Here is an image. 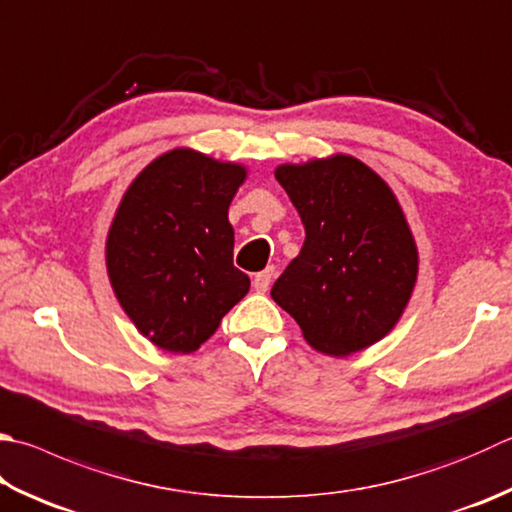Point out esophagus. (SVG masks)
<instances>
[{"label": "esophagus", "instance_id": "1", "mask_svg": "<svg viewBox=\"0 0 512 512\" xmlns=\"http://www.w3.org/2000/svg\"><path fill=\"white\" fill-rule=\"evenodd\" d=\"M274 276H276V269H274V267H267V269H263V272H258V274L254 276V281H252L256 292L265 294L267 289H269V285H272Z\"/></svg>", "mask_w": 512, "mask_h": 512}]
</instances>
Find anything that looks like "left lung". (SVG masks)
<instances>
[{
    "label": "left lung",
    "instance_id": "obj_1",
    "mask_svg": "<svg viewBox=\"0 0 512 512\" xmlns=\"http://www.w3.org/2000/svg\"><path fill=\"white\" fill-rule=\"evenodd\" d=\"M276 180L305 225L272 298L312 347L345 356L383 339L410 301L417 247L390 187L352 156L283 165Z\"/></svg>",
    "mask_w": 512,
    "mask_h": 512
}]
</instances>
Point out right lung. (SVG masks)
Listing matches in <instances>:
<instances>
[{
	"instance_id": "1",
	"label": "right lung",
	"mask_w": 512,
	"mask_h": 512,
	"mask_svg": "<svg viewBox=\"0 0 512 512\" xmlns=\"http://www.w3.org/2000/svg\"><path fill=\"white\" fill-rule=\"evenodd\" d=\"M243 180L240 165L173 149L120 202L106 240L109 278L124 312L162 350H198L249 292L227 218Z\"/></svg>"
}]
</instances>
